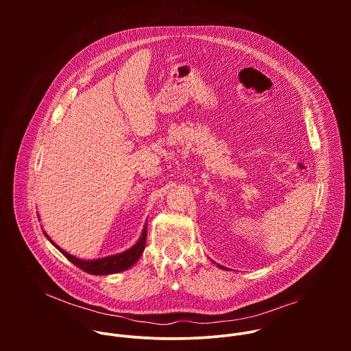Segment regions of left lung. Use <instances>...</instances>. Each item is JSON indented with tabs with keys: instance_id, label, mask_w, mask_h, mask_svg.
I'll return each mask as SVG.
<instances>
[{
	"instance_id": "8db88e82",
	"label": "left lung",
	"mask_w": 351,
	"mask_h": 351,
	"mask_svg": "<svg viewBox=\"0 0 351 351\" xmlns=\"http://www.w3.org/2000/svg\"><path fill=\"white\" fill-rule=\"evenodd\" d=\"M218 267H219V268H221V269H226V268H225V267H222V265H219V264H218Z\"/></svg>"
}]
</instances>
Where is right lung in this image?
Listing matches in <instances>:
<instances>
[{
  "label": "right lung",
  "mask_w": 351,
  "mask_h": 351,
  "mask_svg": "<svg viewBox=\"0 0 351 351\" xmlns=\"http://www.w3.org/2000/svg\"><path fill=\"white\" fill-rule=\"evenodd\" d=\"M45 237L51 241V244H54V247H57L60 252L72 263L75 264L77 268H80L82 271L90 274V275H111V274H118L122 271L129 269L130 267H133L137 260L140 258V256L144 252L145 247V237H147V222L143 228L141 236L137 240V243L134 245H132L130 248H128L126 252L115 254V256H110V257H104V258H97V260H82L77 258L69 253H66L65 250H62L60 245H57L51 239L48 237V234L44 232Z\"/></svg>",
  "instance_id": "add662e5"
}]
</instances>
